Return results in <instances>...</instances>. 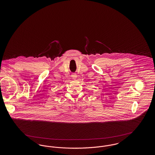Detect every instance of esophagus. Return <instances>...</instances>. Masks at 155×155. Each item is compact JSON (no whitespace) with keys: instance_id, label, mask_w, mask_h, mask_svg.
<instances>
[{"instance_id":"obj_1","label":"esophagus","mask_w":155,"mask_h":155,"mask_svg":"<svg viewBox=\"0 0 155 155\" xmlns=\"http://www.w3.org/2000/svg\"><path fill=\"white\" fill-rule=\"evenodd\" d=\"M71 77H72V78L73 80H75L77 78V74H75V73H73V74H71Z\"/></svg>"}]
</instances>
